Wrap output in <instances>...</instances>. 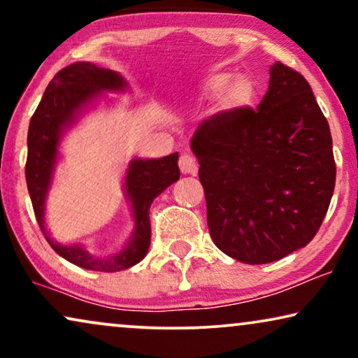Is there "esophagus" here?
Listing matches in <instances>:
<instances>
[{"mask_svg": "<svg viewBox=\"0 0 358 358\" xmlns=\"http://www.w3.org/2000/svg\"><path fill=\"white\" fill-rule=\"evenodd\" d=\"M179 168H180V173H182V174H195V173H197V168H199L197 159H195L194 156L189 155V153L180 155Z\"/></svg>", "mask_w": 358, "mask_h": 358, "instance_id": "esophagus-1", "label": "esophagus"}]
</instances>
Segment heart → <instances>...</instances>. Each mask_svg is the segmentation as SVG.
<instances>
[{"instance_id":"heart-1","label":"heart","mask_w":358,"mask_h":358,"mask_svg":"<svg viewBox=\"0 0 358 358\" xmlns=\"http://www.w3.org/2000/svg\"><path fill=\"white\" fill-rule=\"evenodd\" d=\"M200 94L207 99L220 96V109L233 112L251 104L256 96V85L248 76H236L231 80L229 73H217L203 83Z\"/></svg>"}]
</instances>
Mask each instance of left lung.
I'll return each instance as SVG.
<instances>
[{"label":"left lung","mask_w":358,"mask_h":358,"mask_svg":"<svg viewBox=\"0 0 358 358\" xmlns=\"http://www.w3.org/2000/svg\"><path fill=\"white\" fill-rule=\"evenodd\" d=\"M190 148L220 251L267 264L315 238L334 192L336 163L329 124L300 73L273 63L257 109L212 115Z\"/></svg>","instance_id":"obj_1"}]
</instances>
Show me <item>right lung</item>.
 I'll return each instance as SVG.
<instances>
[{
    "label": "right lung",
    "mask_w": 358,
    "mask_h": 358,
    "mask_svg": "<svg viewBox=\"0 0 358 358\" xmlns=\"http://www.w3.org/2000/svg\"><path fill=\"white\" fill-rule=\"evenodd\" d=\"M125 87V80L117 71L90 62L71 63L53 76L29 124L26 180L36 220L53 251L87 271L119 272L135 266L146 256L151 239V202L180 176L178 153L159 159L131 161L127 171L125 190L134 210L135 231L130 243L115 256L94 257L80 244L63 246L48 236L43 213L62 131L73 124L83 107L99 96L101 91H124Z\"/></svg>",
    "instance_id": "obj_1"
}]
</instances>
